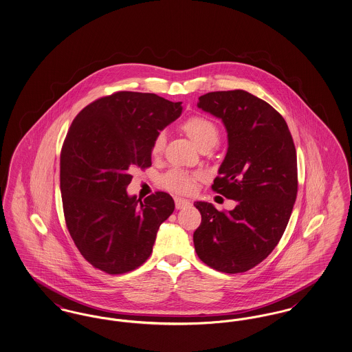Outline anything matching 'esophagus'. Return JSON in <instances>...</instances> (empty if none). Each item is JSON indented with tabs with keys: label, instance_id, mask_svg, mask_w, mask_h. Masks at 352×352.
<instances>
[{
	"label": "esophagus",
	"instance_id": "34e87169",
	"mask_svg": "<svg viewBox=\"0 0 352 352\" xmlns=\"http://www.w3.org/2000/svg\"><path fill=\"white\" fill-rule=\"evenodd\" d=\"M174 201H175V207H177L178 210H182V208H186V207H190V206H191L190 201H187V199H184V198H179V197H175Z\"/></svg>",
	"mask_w": 352,
	"mask_h": 352
}]
</instances>
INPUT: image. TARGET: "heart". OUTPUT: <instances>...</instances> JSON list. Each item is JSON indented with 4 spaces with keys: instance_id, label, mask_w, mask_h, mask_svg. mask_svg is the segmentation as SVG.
<instances>
[{
    "instance_id": "1",
    "label": "heart",
    "mask_w": 352,
    "mask_h": 352,
    "mask_svg": "<svg viewBox=\"0 0 352 352\" xmlns=\"http://www.w3.org/2000/svg\"><path fill=\"white\" fill-rule=\"evenodd\" d=\"M181 129L190 137V140L201 149H211L219 141V129L217 124L210 118L201 115H194L186 118L181 124ZM166 144L165 132H158L151 141V153L153 157L161 155ZM199 174L190 173L181 168H171L160 178V184L166 190L178 194H190L194 191Z\"/></svg>"
}]
</instances>
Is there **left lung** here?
<instances>
[{
    "label": "left lung",
    "instance_id": "8db88e82",
    "mask_svg": "<svg viewBox=\"0 0 352 352\" xmlns=\"http://www.w3.org/2000/svg\"><path fill=\"white\" fill-rule=\"evenodd\" d=\"M198 107L226 125L228 151L211 187L236 207L194 203L201 215L195 251L215 270L243 273L265 260L284 234L298 191L296 146L284 118L247 91L208 92Z\"/></svg>",
    "mask_w": 352,
    "mask_h": 352
}]
</instances>
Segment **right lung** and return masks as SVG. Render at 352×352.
I'll list each match as a JSON object with an SVG mask.
<instances>
[{"instance_id":"obj_1","label":"right lung","mask_w":352,"mask_h":352,"mask_svg":"<svg viewBox=\"0 0 352 352\" xmlns=\"http://www.w3.org/2000/svg\"><path fill=\"white\" fill-rule=\"evenodd\" d=\"M182 102L120 91L92 101L74 118L60 151L63 214L76 248L94 267L122 274L151 254L173 214L168 192L128 197L134 168L151 166V141L181 116Z\"/></svg>"}]
</instances>
